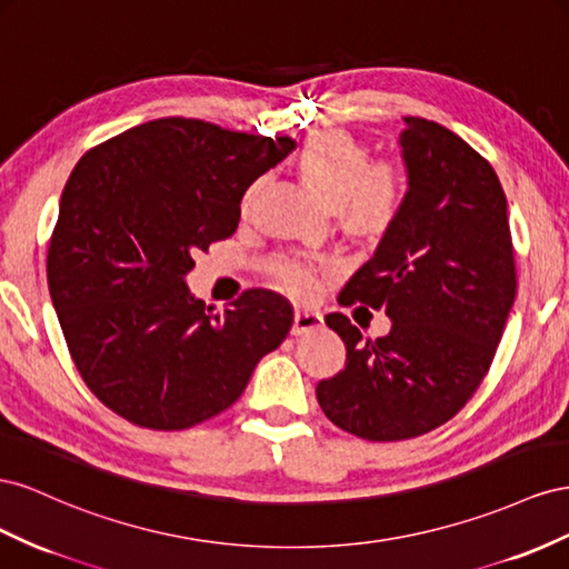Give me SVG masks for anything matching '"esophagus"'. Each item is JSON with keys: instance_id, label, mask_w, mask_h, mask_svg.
<instances>
[{"instance_id": "1", "label": "esophagus", "mask_w": 569, "mask_h": 569, "mask_svg": "<svg viewBox=\"0 0 569 569\" xmlns=\"http://www.w3.org/2000/svg\"><path fill=\"white\" fill-rule=\"evenodd\" d=\"M323 317L319 310H310V307H296V319H293V333L302 336L321 329Z\"/></svg>"}]
</instances>
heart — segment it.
Instances as JSON below:
<instances>
[{"label": "heart", "instance_id": "b5f03b06", "mask_svg": "<svg viewBox=\"0 0 569 569\" xmlns=\"http://www.w3.org/2000/svg\"><path fill=\"white\" fill-rule=\"evenodd\" d=\"M298 171L319 200L338 207L340 221L352 233H383L400 212V171L391 161L369 164V150L346 131H319L307 138L298 152ZM257 186L246 190V207L252 202ZM271 273L298 296H310L317 286L315 267L302 259H276Z\"/></svg>", "mask_w": 569, "mask_h": 569}]
</instances>
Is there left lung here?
Masks as SVG:
<instances>
[{"label": "left lung", "mask_w": 569, "mask_h": 569, "mask_svg": "<svg viewBox=\"0 0 569 569\" xmlns=\"http://www.w3.org/2000/svg\"><path fill=\"white\" fill-rule=\"evenodd\" d=\"M408 192L340 305L383 310L391 331L365 340L340 312L346 369L317 383L336 427L367 441H405L446 425L489 371L515 302L508 200L477 150L427 119L405 117Z\"/></svg>", "instance_id": "8db88e82"}]
</instances>
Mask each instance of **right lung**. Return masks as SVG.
Listing matches in <instances>:
<instances>
[{
    "label": "right lung",
    "instance_id": "add662e5",
    "mask_svg": "<svg viewBox=\"0 0 569 569\" xmlns=\"http://www.w3.org/2000/svg\"><path fill=\"white\" fill-rule=\"evenodd\" d=\"M296 140L200 119L128 128L78 161L61 192L47 283L69 352L111 412L178 431L240 398L283 343L293 307L264 288L214 312L190 296L192 254L236 233L240 200Z\"/></svg>",
    "mask_w": 569,
    "mask_h": 569
}]
</instances>
